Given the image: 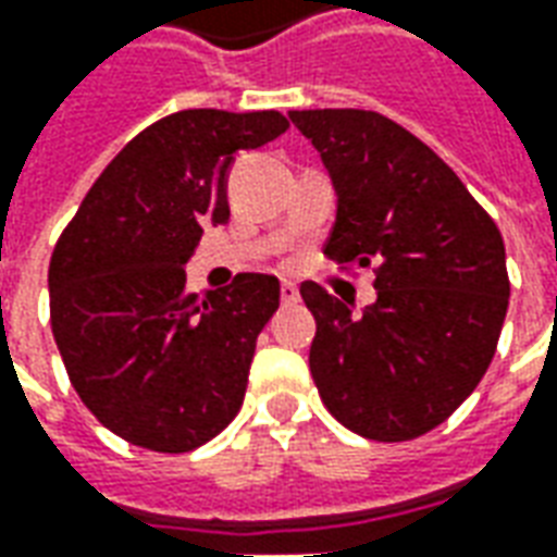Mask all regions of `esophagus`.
Returning a JSON list of instances; mask_svg holds the SVG:
<instances>
[{
	"label": "esophagus",
	"instance_id": "esophagus-1",
	"mask_svg": "<svg viewBox=\"0 0 557 557\" xmlns=\"http://www.w3.org/2000/svg\"><path fill=\"white\" fill-rule=\"evenodd\" d=\"M280 298H283V304H295L298 298H301V292H298V286H295L292 280H283V286H280Z\"/></svg>",
	"mask_w": 557,
	"mask_h": 557
}]
</instances>
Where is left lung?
Returning <instances> with one entry per match:
<instances>
[{"label":"left lung","instance_id":"obj_1","mask_svg":"<svg viewBox=\"0 0 557 557\" xmlns=\"http://www.w3.org/2000/svg\"><path fill=\"white\" fill-rule=\"evenodd\" d=\"M337 190L325 256L373 265L355 313L301 283L315 319L310 373L325 409L373 442H409L450 418L486 373L510 280L502 232L426 143L373 110H292Z\"/></svg>","mask_w":557,"mask_h":557}]
</instances>
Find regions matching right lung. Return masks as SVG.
I'll return each mask as SVG.
<instances>
[{"label":"right lung","mask_w":557,"mask_h":557,"mask_svg":"<svg viewBox=\"0 0 557 557\" xmlns=\"http://www.w3.org/2000/svg\"><path fill=\"white\" fill-rule=\"evenodd\" d=\"M289 127L277 110H182L131 139L91 184L50 259V322L67 379L103 426L187 454L238 414L280 280L238 274L194 295L184 265L230 220L238 151Z\"/></svg>","instance_id":"1"}]
</instances>
